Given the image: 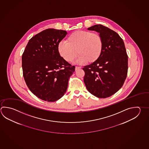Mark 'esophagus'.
<instances>
[{
    "instance_id": "esophagus-1",
    "label": "esophagus",
    "mask_w": 149,
    "mask_h": 149,
    "mask_svg": "<svg viewBox=\"0 0 149 149\" xmlns=\"http://www.w3.org/2000/svg\"><path fill=\"white\" fill-rule=\"evenodd\" d=\"M81 67H79V66H76L75 67V70H79V69H81Z\"/></svg>"
}]
</instances>
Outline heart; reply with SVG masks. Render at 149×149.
<instances>
[{"label":"heart","instance_id":"1","mask_svg":"<svg viewBox=\"0 0 149 149\" xmlns=\"http://www.w3.org/2000/svg\"><path fill=\"white\" fill-rule=\"evenodd\" d=\"M103 45V38L98 33L77 31L70 34L66 42L58 43V51L67 62H73L78 54L79 63H93L100 57Z\"/></svg>","mask_w":149,"mask_h":149}]
</instances>
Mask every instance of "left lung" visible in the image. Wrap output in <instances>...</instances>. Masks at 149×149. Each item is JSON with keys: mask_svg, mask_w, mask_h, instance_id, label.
Wrapping results in <instances>:
<instances>
[{"mask_svg": "<svg viewBox=\"0 0 149 149\" xmlns=\"http://www.w3.org/2000/svg\"><path fill=\"white\" fill-rule=\"evenodd\" d=\"M87 29L99 33L104 45L98 60L83 68L85 85L93 95L109 97L122 87L127 76L128 56L125 45L117 33L102 25Z\"/></svg>", "mask_w": 149, "mask_h": 149, "instance_id": "obj_1", "label": "left lung"}]
</instances>
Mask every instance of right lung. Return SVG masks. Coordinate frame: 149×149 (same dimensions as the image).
I'll return each mask as SVG.
<instances>
[{"instance_id": "obj_1", "label": "right lung", "mask_w": 149, "mask_h": 149, "mask_svg": "<svg viewBox=\"0 0 149 149\" xmlns=\"http://www.w3.org/2000/svg\"><path fill=\"white\" fill-rule=\"evenodd\" d=\"M68 33L49 28L33 37L22 55L23 76L28 88L37 97L57 101L64 95L75 66L58 51V44Z\"/></svg>"}]
</instances>
